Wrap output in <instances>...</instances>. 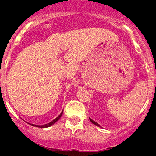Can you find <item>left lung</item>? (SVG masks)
<instances>
[{
    "label": "left lung",
    "instance_id": "left-lung-1",
    "mask_svg": "<svg viewBox=\"0 0 156 156\" xmlns=\"http://www.w3.org/2000/svg\"><path fill=\"white\" fill-rule=\"evenodd\" d=\"M89 119H90V122H92V123H93V124H94V125H97V126H98V127H101V126H100V125H99V124H98V123H97V122H94V120H92V119H90V118H89Z\"/></svg>",
    "mask_w": 156,
    "mask_h": 156
}]
</instances>
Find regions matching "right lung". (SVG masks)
Masks as SVG:
<instances>
[{
    "label": "right lung",
    "instance_id": "1",
    "mask_svg": "<svg viewBox=\"0 0 156 156\" xmlns=\"http://www.w3.org/2000/svg\"><path fill=\"white\" fill-rule=\"evenodd\" d=\"M62 112H63V111H62ZM62 112L60 113V115H59L58 116V117H56V119H53V120L52 121V122H50V123L46 124V125H33V124H30V125H32V126H34V127H41V128H44V127H50V126H51V125H54V124L56 123V122H57V121L59 120V119H60V117H61V116H62Z\"/></svg>",
    "mask_w": 156,
    "mask_h": 156
}]
</instances>
